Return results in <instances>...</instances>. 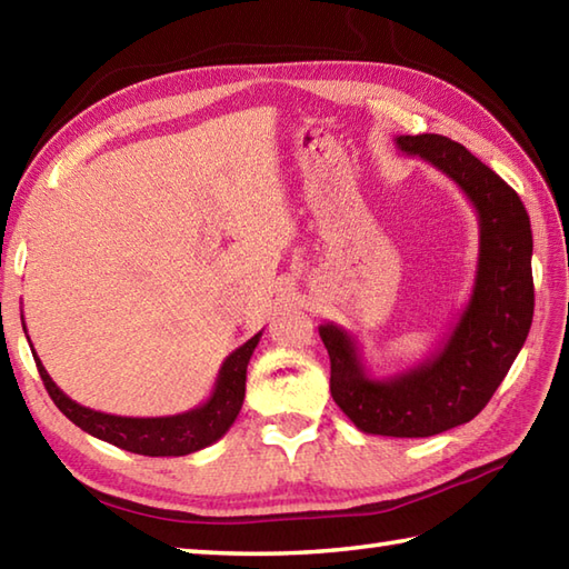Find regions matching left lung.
I'll list each match as a JSON object with an SVG mask.
<instances>
[{"mask_svg": "<svg viewBox=\"0 0 569 569\" xmlns=\"http://www.w3.org/2000/svg\"><path fill=\"white\" fill-rule=\"evenodd\" d=\"M393 141L450 178L477 210L479 259L469 303L426 361L383 379L371 377L352 332L335 322L318 330L330 355V393L361 432L430 438L475 418L521 352L536 303L533 232L518 192L462 143L440 134Z\"/></svg>", "mask_w": 569, "mask_h": 569, "instance_id": "8db88e82", "label": "left lung"}]
</instances>
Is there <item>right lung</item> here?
<instances>
[{
    "label": "right lung",
    "instance_id": "1",
    "mask_svg": "<svg viewBox=\"0 0 569 569\" xmlns=\"http://www.w3.org/2000/svg\"><path fill=\"white\" fill-rule=\"evenodd\" d=\"M23 332H27V325H23ZM259 340L261 332L253 335L251 340L234 349V352L222 361L208 401L186 410V413L161 418H127L100 413V410L80 406L72 401L70 396L60 391L56 381L48 377L39 355L33 352V359L36 367H39L48 396L53 398L60 413L76 422L80 430L134 455L183 457L202 450V447H210L232 428V422L237 420L241 410V403H244L247 367Z\"/></svg>",
    "mask_w": 569,
    "mask_h": 569
}]
</instances>
